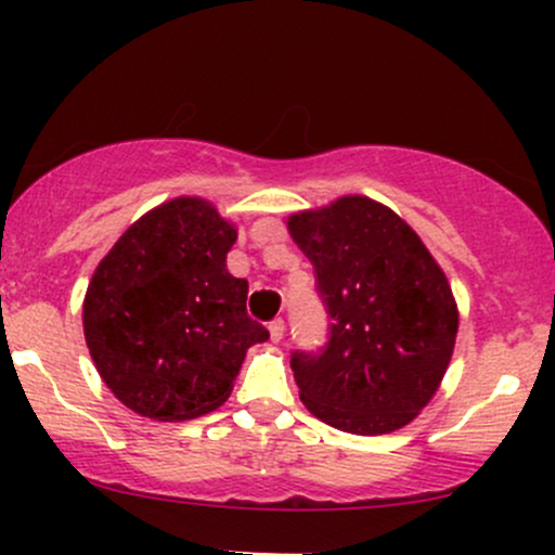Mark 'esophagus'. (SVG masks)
<instances>
[{
    "mask_svg": "<svg viewBox=\"0 0 555 555\" xmlns=\"http://www.w3.org/2000/svg\"><path fill=\"white\" fill-rule=\"evenodd\" d=\"M269 334H271L273 341L284 339V321H282V318H273V321L269 323Z\"/></svg>",
    "mask_w": 555,
    "mask_h": 555,
    "instance_id": "obj_1",
    "label": "esophagus"
}]
</instances>
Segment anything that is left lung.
<instances>
[{
	"mask_svg": "<svg viewBox=\"0 0 555 555\" xmlns=\"http://www.w3.org/2000/svg\"><path fill=\"white\" fill-rule=\"evenodd\" d=\"M328 323L318 352H292L299 399L323 423L384 436L420 415L454 354L460 310L415 229L384 203L344 195L292 214Z\"/></svg>",
	"mask_w": 555,
	"mask_h": 555,
	"instance_id": "obj_1",
	"label": "left lung"
}]
</instances>
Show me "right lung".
<instances>
[{"mask_svg": "<svg viewBox=\"0 0 555 555\" xmlns=\"http://www.w3.org/2000/svg\"><path fill=\"white\" fill-rule=\"evenodd\" d=\"M237 229L203 197H175L114 242L93 271L82 331L104 384L138 415L180 423L232 393L245 352L269 339L227 271Z\"/></svg>", "mask_w": 555, "mask_h": 555, "instance_id": "obj_1", "label": "right lung"}]
</instances>
